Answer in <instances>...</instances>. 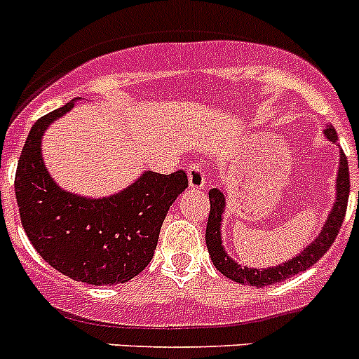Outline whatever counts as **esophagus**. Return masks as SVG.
<instances>
[{
  "label": "esophagus",
  "mask_w": 359,
  "mask_h": 359,
  "mask_svg": "<svg viewBox=\"0 0 359 359\" xmlns=\"http://www.w3.org/2000/svg\"><path fill=\"white\" fill-rule=\"evenodd\" d=\"M187 174H189V183L192 189H196V190L205 189L206 174H205V170H203L201 163H197V162L189 163V167H187Z\"/></svg>",
  "instance_id": "1"
}]
</instances>
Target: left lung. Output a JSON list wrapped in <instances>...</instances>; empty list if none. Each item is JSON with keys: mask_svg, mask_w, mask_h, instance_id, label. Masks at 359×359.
<instances>
[{"mask_svg": "<svg viewBox=\"0 0 359 359\" xmlns=\"http://www.w3.org/2000/svg\"><path fill=\"white\" fill-rule=\"evenodd\" d=\"M325 137L331 142H337L338 135L333 126L325 128ZM351 192V177H349V163H347V156L344 153L340 154V169H338V180H337V203H334L333 210L330 213V219L324 224V229L320 235L317 236L313 244L308 245L304 251L299 256L292 258L290 262L281 263L278 267L272 269H248L240 267L238 263L233 262L228 255H226L222 242H220V217L224 212V194L219 189H212L208 192L210 197V215L208 224H206V245H208L210 258H212L213 265L220 274H224L226 278L233 279L242 285H249V287H267V285H274L278 281H285V279L292 278L295 274H301L302 271L310 269L313 263H317L325 252L330 251L333 245L334 238L340 233L341 222H344L345 212H347V201H349Z\"/></svg>", "mask_w": 359, "mask_h": 359, "instance_id": "obj_1", "label": "left lung"}]
</instances>
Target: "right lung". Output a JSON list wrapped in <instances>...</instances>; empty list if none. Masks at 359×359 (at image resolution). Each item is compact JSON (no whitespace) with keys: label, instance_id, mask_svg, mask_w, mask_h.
<instances>
[{"label":"right lung","instance_id":"1","mask_svg":"<svg viewBox=\"0 0 359 359\" xmlns=\"http://www.w3.org/2000/svg\"><path fill=\"white\" fill-rule=\"evenodd\" d=\"M71 107L41 117L26 139L14 182L21 224L35 251L64 276L97 287L126 283L153 258L163 219L189 177L185 170L146 172L104 199L64 192L46 170L41 139Z\"/></svg>","mask_w":359,"mask_h":359}]
</instances>
